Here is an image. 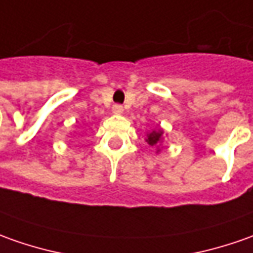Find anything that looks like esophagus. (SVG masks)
<instances>
[{"label": "esophagus", "mask_w": 253, "mask_h": 253, "mask_svg": "<svg viewBox=\"0 0 253 253\" xmlns=\"http://www.w3.org/2000/svg\"><path fill=\"white\" fill-rule=\"evenodd\" d=\"M112 112L115 113V115H122V113L125 112V109H123V106H122V105H113Z\"/></svg>", "instance_id": "esophagus-1"}]
</instances>
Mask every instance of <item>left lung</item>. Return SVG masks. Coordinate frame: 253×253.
I'll use <instances>...</instances> for the list:
<instances>
[{"mask_svg": "<svg viewBox=\"0 0 253 253\" xmlns=\"http://www.w3.org/2000/svg\"><path fill=\"white\" fill-rule=\"evenodd\" d=\"M145 141L148 142L151 147H155L156 148V154L161 152V147H162L163 142V130L159 127V128H155L152 130L151 133L147 134V138Z\"/></svg>", "mask_w": 253, "mask_h": 253, "instance_id": "1", "label": "left lung"}]
</instances>
